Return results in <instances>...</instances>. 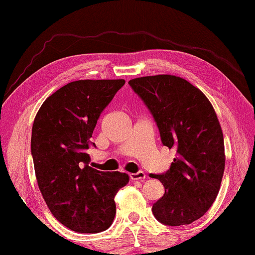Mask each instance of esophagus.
Returning <instances> with one entry per match:
<instances>
[{
	"mask_svg": "<svg viewBox=\"0 0 255 255\" xmlns=\"http://www.w3.org/2000/svg\"><path fill=\"white\" fill-rule=\"evenodd\" d=\"M129 176H130V180L143 181L144 178H145V173L142 172V170H139V172H137V173H131Z\"/></svg>",
	"mask_w": 255,
	"mask_h": 255,
	"instance_id": "34e87169",
	"label": "esophagus"
}]
</instances>
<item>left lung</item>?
<instances>
[{
    "instance_id": "1",
    "label": "left lung",
    "mask_w": 255,
    "mask_h": 255,
    "mask_svg": "<svg viewBox=\"0 0 255 255\" xmlns=\"http://www.w3.org/2000/svg\"><path fill=\"white\" fill-rule=\"evenodd\" d=\"M128 85L153 117L161 143L176 151L167 172L150 174L165 187L152 213L162 225H190L210 210L225 172V142L216 113L198 88L175 75L136 78Z\"/></svg>"
}]
</instances>
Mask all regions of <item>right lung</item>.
I'll return each mask as SVG.
<instances>
[{
    "label": "right lung",
    "mask_w": 255,
    "mask_h": 255,
    "mask_svg": "<svg viewBox=\"0 0 255 255\" xmlns=\"http://www.w3.org/2000/svg\"><path fill=\"white\" fill-rule=\"evenodd\" d=\"M125 80H79L43 102L30 139L36 181L49 210L68 229L96 234L116 215L115 196L129 182L126 173L89 166L87 150L103 110Z\"/></svg>",
    "instance_id": "1"
}]
</instances>
